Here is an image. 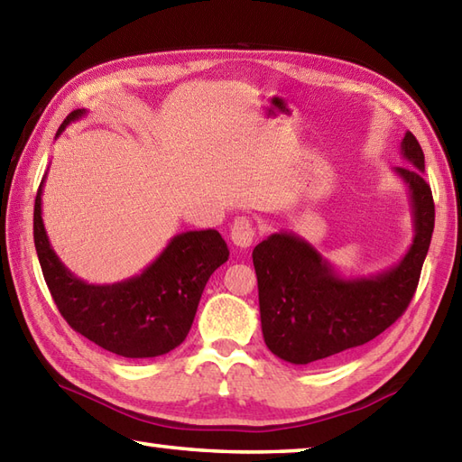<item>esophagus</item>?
I'll list each match as a JSON object with an SVG mask.
<instances>
[{"label": "esophagus", "mask_w": 462, "mask_h": 462, "mask_svg": "<svg viewBox=\"0 0 462 462\" xmlns=\"http://www.w3.org/2000/svg\"><path fill=\"white\" fill-rule=\"evenodd\" d=\"M254 236H256V228H254V224H253V220H250V217L240 216V217H236V220H234L232 230H230V238H232L234 245L240 246V248H248V246H253Z\"/></svg>", "instance_id": "obj_1"}]
</instances>
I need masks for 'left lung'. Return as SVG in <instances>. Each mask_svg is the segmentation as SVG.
Instances as JSON below:
<instances>
[{"instance_id": "obj_1", "label": "left lung", "mask_w": 462, "mask_h": 462, "mask_svg": "<svg viewBox=\"0 0 462 462\" xmlns=\"http://www.w3.org/2000/svg\"><path fill=\"white\" fill-rule=\"evenodd\" d=\"M412 167H393L412 204L414 238L388 271L343 276L295 232H276L253 250L260 323L266 347L295 365L321 362L372 341L406 311L434 230V202L424 181V153L412 133L400 143Z\"/></svg>"}]
</instances>
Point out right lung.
<instances>
[{
    "label": "right lung",
    "mask_w": 462,
    "mask_h": 462,
    "mask_svg": "<svg viewBox=\"0 0 462 462\" xmlns=\"http://www.w3.org/2000/svg\"><path fill=\"white\" fill-rule=\"evenodd\" d=\"M77 108L58 129L82 119ZM33 204V245L58 311L74 331L116 356L141 359L163 356L188 337L209 276L228 260L217 230L181 232L143 273L113 284H88L74 276L50 245L42 220V191Z\"/></svg>",
    "instance_id": "add662e5"
}]
</instances>
